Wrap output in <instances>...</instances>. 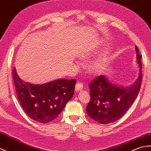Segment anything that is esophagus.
I'll list each match as a JSON object with an SVG mask.
<instances>
[{
  "instance_id": "34e87169",
  "label": "esophagus",
  "mask_w": 151,
  "mask_h": 151,
  "mask_svg": "<svg viewBox=\"0 0 151 151\" xmlns=\"http://www.w3.org/2000/svg\"><path fill=\"white\" fill-rule=\"evenodd\" d=\"M83 89V85L82 83L77 82L75 86V91H79Z\"/></svg>"
}]
</instances>
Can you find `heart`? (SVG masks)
Here are the masks:
<instances>
[{
  "mask_svg": "<svg viewBox=\"0 0 151 151\" xmlns=\"http://www.w3.org/2000/svg\"><path fill=\"white\" fill-rule=\"evenodd\" d=\"M90 52L88 51H86L82 52L81 54L80 55V57L81 58H85L87 56L89 55ZM107 60V57L106 55H104L103 57H100V58L97 59L96 60L94 61L90 65L89 70L91 72H92L94 74H97V73H100L103 71V69L105 68Z\"/></svg>",
  "mask_w": 151,
  "mask_h": 151,
  "instance_id": "1",
  "label": "heart"
}]
</instances>
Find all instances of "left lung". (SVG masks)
Returning <instances> with one entry per match:
<instances>
[{
  "label": "left lung",
  "instance_id": "left-lung-1",
  "mask_svg": "<svg viewBox=\"0 0 151 151\" xmlns=\"http://www.w3.org/2000/svg\"><path fill=\"white\" fill-rule=\"evenodd\" d=\"M135 51L139 74L134 83L125 87L113 83L106 75H101L89 85L91 100L86 107V112L100 124H107L119 120L138 96L142 81V56L136 46Z\"/></svg>",
  "mask_w": 151,
  "mask_h": 151
}]
</instances>
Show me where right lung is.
Segmentation results:
<instances>
[{
  "label": "right lung",
  "instance_id": "right-lung-1",
  "mask_svg": "<svg viewBox=\"0 0 151 151\" xmlns=\"http://www.w3.org/2000/svg\"><path fill=\"white\" fill-rule=\"evenodd\" d=\"M13 78L17 97L28 116L39 123L53 120L74 94L75 79H57L44 84L26 82L14 68Z\"/></svg>",
  "mask_w": 151,
  "mask_h": 151
}]
</instances>
